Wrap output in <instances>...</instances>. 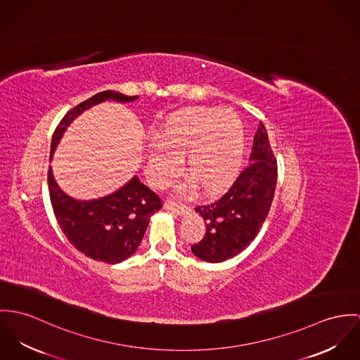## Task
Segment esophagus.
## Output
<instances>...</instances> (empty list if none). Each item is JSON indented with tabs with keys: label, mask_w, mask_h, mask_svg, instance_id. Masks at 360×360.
I'll return each instance as SVG.
<instances>
[{
	"label": "esophagus",
	"mask_w": 360,
	"mask_h": 360,
	"mask_svg": "<svg viewBox=\"0 0 360 360\" xmlns=\"http://www.w3.org/2000/svg\"><path fill=\"white\" fill-rule=\"evenodd\" d=\"M164 208L172 210L178 214H186L189 211V207L186 204H181V202H175V201H165Z\"/></svg>",
	"instance_id": "34e87169"
}]
</instances>
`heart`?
I'll return each mask as SVG.
<instances>
[{"mask_svg":"<svg viewBox=\"0 0 360 360\" xmlns=\"http://www.w3.org/2000/svg\"><path fill=\"white\" fill-rule=\"evenodd\" d=\"M160 141L149 145V174L155 184L169 181L184 168L202 193L221 191L239 168L244 152V124L235 112L193 108L171 116Z\"/></svg>","mask_w":360,"mask_h":360,"instance_id":"obj_1","label":"heart"}]
</instances>
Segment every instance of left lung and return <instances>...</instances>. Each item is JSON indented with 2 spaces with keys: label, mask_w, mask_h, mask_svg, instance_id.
<instances>
[{
  "label": "left lung",
  "mask_w": 360,
  "mask_h": 360,
  "mask_svg": "<svg viewBox=\"0 0 360 360\" xmlns=\"http://www.w3.org/2000/svg\"><path fill=\"white\" fill-rule=\"evenodd\" d=\"M250 159L252 161L221 198L195 208L205 222L202 239L192 245V252L200 259L222 262L238 255L255 239L268 217L278 161L262 122L254 136Z\"/></svg>",
  "instance_id": "left-lung-1"
}]
</instances>
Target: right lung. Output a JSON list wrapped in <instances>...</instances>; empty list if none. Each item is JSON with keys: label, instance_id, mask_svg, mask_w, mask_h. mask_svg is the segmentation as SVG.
I'll list each match as a JSON object with an SVG mask.
<instances>
[{"label": "right lung", "instance_id": "right-lung-1", "mask_svg": "<svg viewBox=\"0 0 360 360\" xmlns=\"http://www.w3.org/2000/svg\"><path fill=\"white\" fill-rule=\"evenodd\" d=\"M135 98L116 91H103L81 102L58 124L52 136L51 153L68 125L85 109L106 99L128 102ZM48 188L56 221L68 240L86 257L106 264H119L136 251L150 217L162 207L160 196L136 176L110 196L79 201L59 189L49 165Z\"/></svg>", "mask_w": 360, "mask_h": 360}]
</instances>
